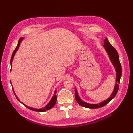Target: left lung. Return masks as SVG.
Segmentation results:
<instances>
[{
  "label": "left lung",
  "instance_id": "1",
  "mask_svg": "<svg viewBox=\"0 0 133 133\" xmlns=\"http://www.w3.org/2000/svg\"><path fill=\"white\" fill-rule=\"evenodd\" d=\"M104 44L103 45V46L104 47V49H105V51L109 57V59L111 63L113 65L114 67L115 68V69L116 71V84L115 85L114 88V90L112 91V93L111 94L109 98H108L107 100H104V101L98 103V104H89L84 102V101L80 98L79 96L78 95L77 90L75 88V99L76 102L79 104L80 105H81L83 107H85L87 108H89V109H97L99 108H101L104 106H105L106 104H107L109 102L113 99L115 96L116 95V93L118 91L119 89V83H120V78H121L122 76V66L121 64L119 62V55L117 51L116 50L115 48L112 46L110 43L109 42L108 39L106 38L104 41Z\"/></svg>",
  "mask_w": 133,
  "mask_h": 133
}]
</instances>
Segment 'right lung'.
Wrapping results in <instances>:
<instances>
[{"instance_id": "obj_1", "label": "right lung", "mask_w": 133, "mask_h": 133, "mask_svg": "<svg viewBox=\"0 0 133 133\" xmlns=\"http://www.w3.org/2000/svg\"><path fill=\"white\" fill-rule=\"evenodd\" d=\"M23 39H24L23 37H22L21 38H20V39L19 40L18 45H17V47H16V48H15V49L14 50V51H13V54H12L11 58V60H10V65H11V67H12V62H13V60L14 55H15V53H16V52H17V51L18 50L19 48V46H20V45H21V43L22 42V41H23ZM10 83H11V81H10ZM12 88H13V91H14V93L15 96H16V98H17V99H18V101L21 102L22 104H23V105H24L25 107H26L27 108L29 109H30V110H33V111H38V112H43V111H46V110H48L50 109L51 108H53V107L55 105V103H56V102H57V95H55L56 92H57V90H55V92H54V93H55L54 95L53 96V97H52V98H51V99L50 100V101L49 102V103H48L45 107H44V108H41V109H36V108L34 109V108H31V107L27 106L26 105H25V104H24L23 103H22V102H21V101H20V100L18 99V98L17 97V95H16V94H15V93L14 90V89H13V86H12Z\"/></svg>"}]
</instances>
